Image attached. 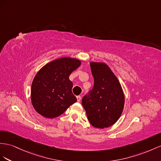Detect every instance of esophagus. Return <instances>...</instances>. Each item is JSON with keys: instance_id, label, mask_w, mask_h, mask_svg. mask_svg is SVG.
I'll return each mask as SVG.
<instances>
[{"instance_id": "obj_1", "label": "esophagus", "mask_w": 161, "mask_h": 161, "mask_svg": "<svg viewBox=\"0 0 161 161\" xmlns=\"http://www.w3.org/2000/svg\"><path fill=\"white\" fill-rule=\"evenodd\" d=\"M77 102H80L81 101V97L80 96L77 97Z\"/></svg>"}]
</instances>
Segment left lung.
Returning <instances> with one entry per match:
<instances>
[{
  "mask_svg": "<svg viewBox=\"0 0 161 161\" xmlns=\"http://www.w3.org/2000/svg\"><path fill=\"white\" fill-rule=\"evenodd\" d=\"M94 77L92 90L82 98V105L90 123L103 129L120 118L125 105V95L118 78L104 63H90Z\"/></svg>",
  "mask_w": 161,
  "mask_h": 161,
  "instance_id": "left-lung-1",
  "label": "left lung"
}]
</instances>
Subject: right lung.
Returning <instances> with one entry per match:
<instances>
[{"label": "right lung", "mask_w": 161, "mask_h": 161, "mask_svg": "<svg viewBox=\"0 0 161 161\" xmlns=\"http://www.w3.org/2000/svg\"><path fill=\"white\" fill-rule=\"evenodd\" d=\"M81 65L76 58L64 57L45 64L36 74L31 86L32 106L41 116L54 118L77 101L69 75Z\"/></svg>", "instance_id": "1"}]
</instances>
